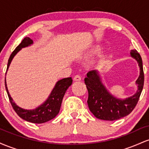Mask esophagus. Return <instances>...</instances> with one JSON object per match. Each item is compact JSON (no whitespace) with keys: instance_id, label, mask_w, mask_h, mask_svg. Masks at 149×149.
Masks as SVG:
<instances>
[{"instance_id":"esophagus-1","label":"esophagus","mask_w":149,"mask_h":149,"mask_svg":"<svg viewBox=\"0 0 149 149\" xmlns=\"http://www.w3.org/2000/svg\"><path fill=\"white\" fill-rule=\"evenodd\" d=\"M73 80H74V81H80V80H81V78H80V76H78V75H76V76H75L74 78H73Z\"/></svg>"}]
</instances>
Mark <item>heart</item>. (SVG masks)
<instances>
[{"label": "heart", "mask_w": 149, "mask_h": 149, "mask_svg": "<svg viewBox=\"0 0 149 149\" xmlns=\"http://www.w3.org/2000/svg\"><path fill=\"white\" fill-rule=\"evenodd\" d=\"M101 47L99 45H94L92 47H89L87 49L83 51V52H80L79 54V57H92V56L97 54L99 52H100Z\"/></svg>", "instance_id": "b5f03b06"}]
</instances>
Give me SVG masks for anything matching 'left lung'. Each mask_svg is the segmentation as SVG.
I'll return each instance as SVG.
<instances>
[{
	"label": "left lung",
	"mask_w": 149,
	"mask_h": 149,
	"mask_svg": "<svg viewBox=\"0 0 149 149\" xmlns=\"http://www.w3.org/2000/svg\"><path fill=\"white\" fill-rule=\"evenodd\" d=\"M130 56L137 61L139 67V76L136 80L137 90L132 96L119 99L111 94L102 83L97 70H92L87 73L85 83L88 91V104L90 111L98 119L104 120H116L129 115L136 107L143 90L144 75L142 59L136 49H132Z\"/></svg>",
	"instance_id": "8db88e82"
}]
</instances>
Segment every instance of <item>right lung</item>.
I'll return each mask as SVG.
<instances>
[{
    "mask_svg": "<svg viewBox=\"0 0 149 149\" xmlns=\"http://www.w3.org/2000/svg\"><path fill=\"white\" fill-rule=\"evenodd\" d=\"M33 43V40L30 38L26 37L23 39L21 43L15 48L10 55L9 59H8L7 71L9 68L10 63H11L15 56L17 54V53L24 47H29ZM72 82L73 80L71 77L58 80L47 100L41 105L34 109H24L17 105L10 96L9 92H8L6 83V78L5 79V85H6V91L8 93V97H9L10 103H11L12 107L14 109L17 114L21 118L28 121V122L40 124L44 123H46L53 119L59 113L63 97H64L67 89L72 84Z\"/></svg>",
    "mask_w": 149,
    "mask_h": 149,
    "instance_id": "add662e5",
    "label": "right lung"
}]
</instances>
